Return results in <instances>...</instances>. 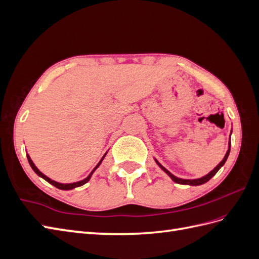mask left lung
I'll return each instance as SVG.
<instances>
[{
  "instance_id": "8db88e82",
  "label": "left lung",
  "mask_w": 259,
  "mask_h": 259,
  "mask_svg": "<svg viewBox=\"0 0 259 259\" xmlns=\"http://www.w3.org/2000/svg\"><path fill=\"white\" fill-rule=\"evenodd\" d=\"M230 146H231V143H230V140H229V145H228V151H227V153H226V155H225V158L223 159V161L218 164V165L211 170V171H209V173L207 174V175H205V176H203V177H201V178H198V179H182V178H178V177H176V176H174L173 174L170 173V171H168L165 167L164 166H162L161 164L155 160V162L158 163V165L165 171V173L174 180L175 183H177V184H180V185H190V186H199V185H203V184H205V183H207L208 180L213 177L217 171L219 170V168H221L224 164L226 163V161H227V159H228V155H229V152H230Z\"/></svg>"
}]
</instances>
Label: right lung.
I'll list each match as a JSON object with an SVG mask.
<instances>
[{
    "instance_id": "add662e5",
    "label": "right lung",
    "mask_w": 259,
    "mask_h": 259,
    "mask_svg": "<svg viewBox=\"0 0 259 259\" xmlns=\"http://www.w3.org/2000/svg\"><path fill=\"white\" fill-rule=\"evenodd\" d=\"M105 155H106V154H105ZM105 155L103 156V158H101V160L99 161V163H98L97 165L95 166V168H94V169L91 171V174H90L88 177H86V178H85V179H83V180H81V182H76V183H72V184H60V183H57V182H54V180H52V179H51V178H49L48 176H45L43 173H41V171L37 169V167L34 165V163L32 162V160L30 159L29 154H27V158H28V161H29L30 166L32 167V169L35 171V173H36L38 176L42 177L43 179H45L46 182L50 183V184H52L53 186H55L56 188H58V189H61V190H70V189H73V188H75V187H80V186H83L84 184L88 183L89 180L91 179V177H92V175H93L94 171H95V169L100 165L101 162H103V160H104V158H105Z\"/></svg>"
}]
</instances>
